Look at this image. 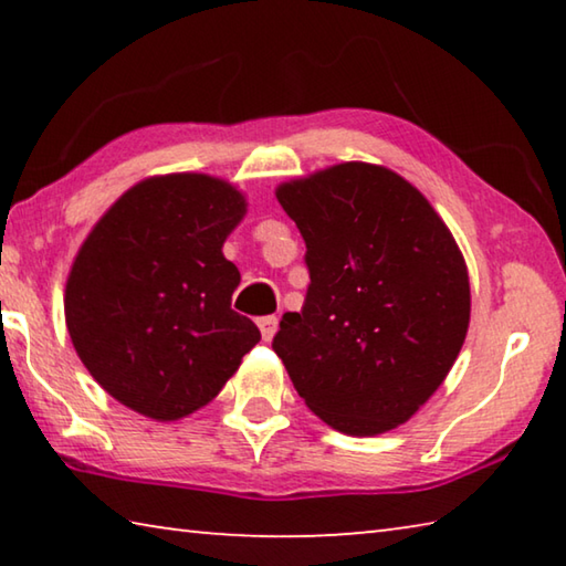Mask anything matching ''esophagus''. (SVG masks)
<instances>
[{
    "instance_id": "obj_1",
    "label": "esophagus",
    "mask_w": 566,
    "mask_h": 566,
    "mask_svg": "<svg viewBox=\"0 0 566 566\" xmlns=\"http://www.w3.org/2000/svg\"><path fill=\"white\" fill-rule=\"evenodd\" d=\"M260 332H262V339L264 342H272V337H274V332H276V317H262L260 322Z\"/></svg>"
}]
</instances>
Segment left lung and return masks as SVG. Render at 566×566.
Listing matches in <instances>:
<instances>
[{
	"label": "left lung",
	"mask_w": 566,
	"mask_h": 566,
	"mask_svg": "<svg viewBox=\"0 0 566 566\" xmlns=\"http://www.w3.org/2000/svg\"><path fill=\"white\" fill-rule=\"evenodd\" d=\"M310 290L272 342L304 405L344 434L389 432L434 395L469 327L452 232L387 167L344 161L276 187Z\"/></svg>",
	"instance_id": "1"
}]
</instances>
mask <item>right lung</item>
<instances>
[{
  "instance_id": "right-lung-1",
  "label": "right lung",
  "mask_w": 566,
  "mask_h": 566,
  "mask_svg": "<svg viewBox=\"0 0 566 566\" xmlns=\"http://www.w3.org/2000/svg\"><path fill=\"white\" fill-rule=\"evenodd\" d=\"M247 202L229 181L167 175L134 185L76 254L66 329L104 391L175 421L212 401L262 339L232 310L239 270L222 244Z\"/></svg>"
}]
</instances>
